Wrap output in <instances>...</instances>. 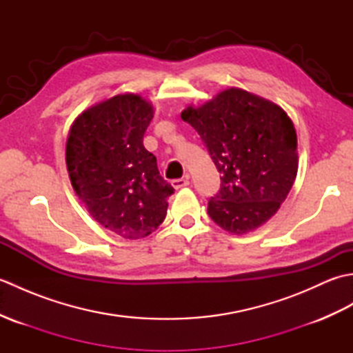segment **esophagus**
I'll list each match as a JSON object with an SVG mask.
<instances>
[{"mask_svg": "<svg viewBox=\"0 0 353 353\" xmlns=\"http://www.w3.org/2000/svg\"><path fill=\"white\" fill-rule=\"evenodd\" d=\"M172 188L174 190H181V188H185V186L190 185V179L188 177H183V179H176V181L171 182Z\"/></svg>", "mask_w": 353, "mask_h": 353, "instance_id": "obj_1", "label": "esophagus"}]
</instances>
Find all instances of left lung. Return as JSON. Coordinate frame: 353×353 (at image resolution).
I'll return each instance as SVG.
<instances>
[{"label": "left lung", "mask_w": 353, "mask_h": 353, "mask_svg": "<svg viewBox=\"0 0 353 353\" xmlns=\"http://www.w3.org/2000/svg\"><path fill=\"white\" fill-rule=\"evenodd\" d=\"M182 119L205 142L221 174L208 201L214 223L245 235L267 223L287 199L299 168L294 124L281 106L241 88H228Z\"/></svg>", "instance_id": "1"}]
</instances>
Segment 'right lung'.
I'll list each match as a JSON object with an SVG mask.
<instances>
[{
    "instance_id": "right-lung-1",
    "label": "right lung",
    "mask_w": 353,
    "mask_h": 353,
    "mask_svg": "<svg viewBox=\"0 0 353 353\" xmlns=\"http://www.w3.org/2000/svg\"><path fill=\"white\" fill-rule=\"evenodd\" d=\"M154 109L139 94H118L74 119L65 148L74 191L103 228L125 239L152 234L174 190L142 139Z\"/></svg>"
}]
</instances>
